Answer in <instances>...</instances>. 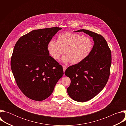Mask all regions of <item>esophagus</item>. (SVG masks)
I'll return each instance as SVG.
<instances>
[{
    "label": "esophagus",
    "instance_id": "1",
    "mask_svg": "<svg viewBox=\"0 0 126 126\" xmlns=\"http://www.w3.org/2000/svg\"><path fill=\"white\" fill-rule=\"evenodd\" d=\"M66 68H67V67H66V66H63V71H64V72L65 71V70H66Z\"/></svg>",
    "mask_w": 126,
    "mask_h": 126
}]
</instances>
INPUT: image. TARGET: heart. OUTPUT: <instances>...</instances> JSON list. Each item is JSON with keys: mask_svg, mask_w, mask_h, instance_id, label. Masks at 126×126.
<instances>
[{"mask_svg": "<svg viewBox=\"0 0 126 126\" xmlns=\"http://www.w3.org/2000/svg\"><path fill=\"white\" fill-rule=\"evenodd\" d=\"M91 38L74 33L64 32L59 34L57 42L50 41L47 50L50 55L55 60H59L63 53L62 61L65 64L71 62L77 64L83 61L91 53L93 49Z\"/></svg>", "mask_w": 126, "mask_h": 126, "instance_id": "obj_1", "label": "heart"}]
</instances>
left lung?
<instances>
[{
	"instance_id": "obj_1",
	"label": "left lung",
	"mask_w": 126,
	"mask_h": 126,
	"mask_svg": "<svg viewBox=\"0 0 126 126\" xmlns=\"http://www.w3.org/2000/svg\"><path fill=\"white\" fill-rule=\"evenodd\" d=\"M83 32L93 38L94 45L90 55L82 62L69 67L65 74L71 79L67 88L74 100L85 102L97 95L104 88L110 76L111 51L102 35L85 29Z\"/></svg>"
}]
</instances>
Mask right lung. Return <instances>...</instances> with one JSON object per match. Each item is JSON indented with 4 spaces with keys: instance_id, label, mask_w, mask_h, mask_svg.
Returning a JSON list of instances; mask_svg holds the SVG:
<instances>
[{
    "instance_id": "add662e5",
    "label": "right lung",
    "mask_w": 126,
    "mask_h": 126,
    "mask_svg": "<svg viewBox=\"0 0 126 126\" xmlns=\"http://www.w3.org/2000/svg\"><path fill=\"white\" fill-rule=\"evenodd\" d=\"M61 29L33 30L21 37L14 46L11 59L12 73L21 92L32 100L41 101L49 97L64 74L62 66L49 55L47 48Z\"/></svg>"
}]
</instances>
